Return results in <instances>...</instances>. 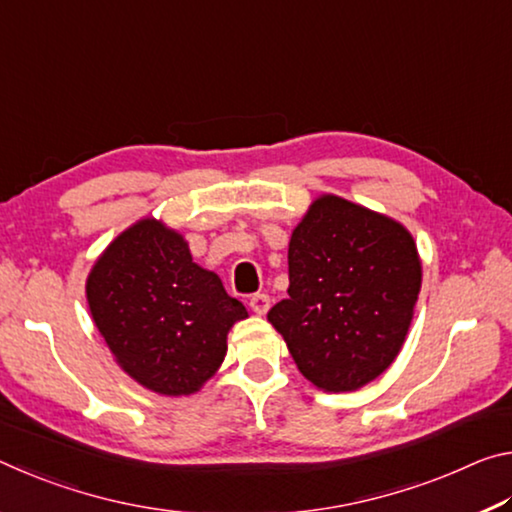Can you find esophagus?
I'll return each instance as SVG.
<instances>
[{"label":"esophagus","instance_id":"esophagus-1","mask_svg":"<svg viewBox=\"0 0 512 512\" xmlns=\"http://www.w3.org/2000/svg\"><path fill=\"white\" fill-rule=\"evenodd\" d=\"M249 306L256 315H265L267 308H270V297H267L265 292H256V295H251Z\"/></svg>","mask_w":512,"mask_h":512}]
</instances>
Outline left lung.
Returning a JSON list of instances; mask_svg holds the SVG:
<instances>
[{
    "instance_id": "8db88e82",
    "label": "left lung",
    "mask_w": 512,
    "mask_h": 512,
    "mask_svg": "<svg viewBox=\"0 0 512 512\" xmlns=\"http://www.w3.org/2000/svg\"><path fill=\"white\" fill-rule=\"evenodd\" d=\"M288 299L267 313L299 372L351 392L390 367L422 286L413 236L399 222L324 195L292 231Z\"/></svg>"
}]
</instances>
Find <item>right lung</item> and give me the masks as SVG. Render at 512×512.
<instances>
[{"mask_svg":"<svg viewBox=\"0 0 512 512\" xmlns=\"http://www.w3.org/2000/svg\"><path fill=\"white\" fill-rule=\"evenodd\" d=\"M88 306L122 370L158 395H190L226 354L245 320L220 276L192 263L188 242L156 220L117 236L88 276Z\"/></svg>","mask_w":512,"mask_h":512,"instance_id":"right-lung-1","label":"right lung"}]
</instances>
